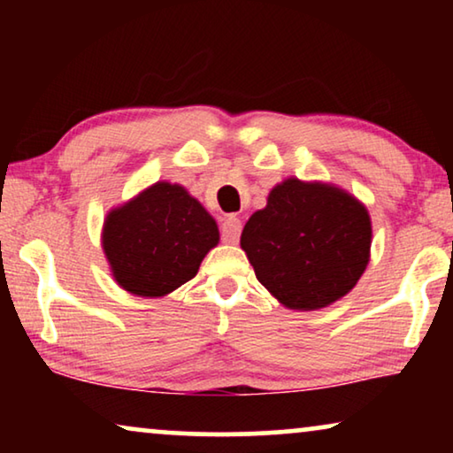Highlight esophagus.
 Segmentation results:
<instances>
[{
  "label": "esophagus",
  "mask_w": 453,
  "mask_h": 453,
  "mask_svg": "<svg viewBox=\"0 0 453 453\" xmlns=\"http://www.w3.org/2000/svg\"><path fill=\"white\" fill-rule=\"evenodd\" d=\"M241 228H243V225H241V220L237 219V216L234 214L226 216L225 222H222V226H220L222 241H225V243H237L241 237Z\"/></svg>",
  "instance_id": "esophagus-1"
}]
</instances>
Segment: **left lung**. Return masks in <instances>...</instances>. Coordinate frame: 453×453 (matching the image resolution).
Here are the masks:
<instances>
[{
    "label": "left lung",
    "instance_id": "8db88e82",
    "mask_svg": "<svg viewBox=\"0 0 453 453\" xmlns=\"http://www.w3.org/2000/svg\"><path fill=\"white\" fill-rule=\"evenodd\" d=\"M241 250L284 307L315 311L342 299L363 276L371 219L349 191L290 177L247 220Z\"/></svg>",
    "mask_w": 453,
    "mask_h": 453
}]
</instances>
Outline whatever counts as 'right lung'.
Masks as SVG:
<instances>
[{"instance_id": "obj_1", "label": "right lung", "mask_w": 453, "mask_h": 453, "mask_svg": "<svg viewBox=\"0 0 453 453\" xmlns=\"http://www.w3.org/2000/svg\"><path fill=\"white\" fill-rule=\"evenodd\" d=\"M219 239L206 208L166 181L111 210L103 225V251L117 284L152 299L191 280Z\"/></svg>"}]
</instances>
